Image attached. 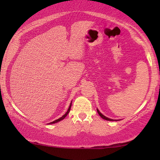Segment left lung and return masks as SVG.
I'll return each mask as SVG.
<instances>
[{"label":"left lung","instance_id":"8db88e82","mask_svg":"<svg viewBox=\"0 0 160 160\" xmlns=\"http://www.w3.org/2000/svg\"><path fill=\"white\" fill-rule=\"evenodd\" d=\"M97 111H98V114H99L100 117H101V118H102V119H106V120H108V121H113V119H109V118H108V117H105L104 115H102L101 113L99 111V110H98V109H97Z\"/></svg>","mask_w":160,"mask_h":160}]
</instances>
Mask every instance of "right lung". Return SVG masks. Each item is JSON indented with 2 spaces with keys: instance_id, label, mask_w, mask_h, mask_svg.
Wrapping results in <instances>:
<instances>
[{
  "instance_id": "obj_1",
  "label": "right lung",
  "mask_w": 160,
  "mask_h": 160,
  "mask_svg": "<svg viewBox=\"0 0 160 160\" xmlns=\"http://www.w3.org/2000/svg\"><path fill=\"white\" fill-rule=\"evenodd\" d=\"M71 104H72V103H71V105H70V106H69L68 109V111H67V112L65 113V114L63 115L62 117L59 118L58 119H57V120H55V121H54V122H50V123H49V124H54V123H56V122H60V121H61V120H62L63 119H65V117H66V116H67L68 114V113L70 112V110H71Z\"/></svg>"
}]
</instances>
